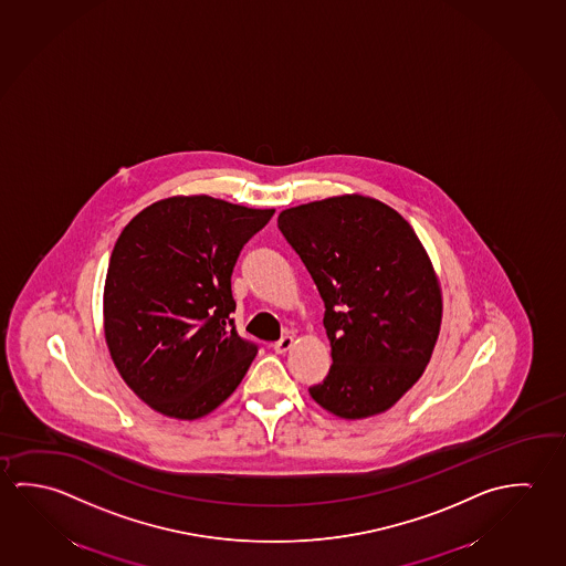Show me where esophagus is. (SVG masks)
Instances as JSON below:
<instances>
[{
    "mask_svg": "<svg viewBox=\"0 0 566 566\" xmlns=\"http://www.w3.org/2000/svg\"><path fill=\"white\" fill-rule=\"evenodd\" d=\"M292 345H294V337L292 335H284L280 342L274 343V352L286 353Z\"/></svg>",
    "mask_w": 566,
    "mask_h": 566,
    "instance_id": "34e87169",
    "label": "esophagus"
}]
</instances>
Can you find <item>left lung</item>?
I'll return each instance as SVG.
<instances>
[{"mask_svg": "<svg viewBox=\"0 0 566 566\" xmlns=\"http://www.w3.org/2000/svg\"><path fill=\"white\" fill-rule=\"evenodd\" d=\"M279 229L324 300L334 365L312 399L335 417L385 412L427 369L442 296L417 232L389 205L342 195L292 207Z\"/></svg>", "mask_w": 566, "mask_h": 566, "instance_id": "obj_1", "label": "left lung"}]
</instances>
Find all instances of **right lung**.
<instances>
[{
    "mask_svg": "<svg viewBox=\"0 0 566 566\" xmlns=\"http://www.w3.org/2000/svg\"><path fill=\"white\" fill-rule=\"evenodd\" d=\"M274 209L169 197L124 227L104 284L112 361L139 399L195 420L229 399L259 345L237 334L231 274Z\"/></svg>",
    "mask_w": 566,
    "mask_h": 566,
    "instance_id": "right-lung-1",
    "label": "right lung"
}]
</instances>
